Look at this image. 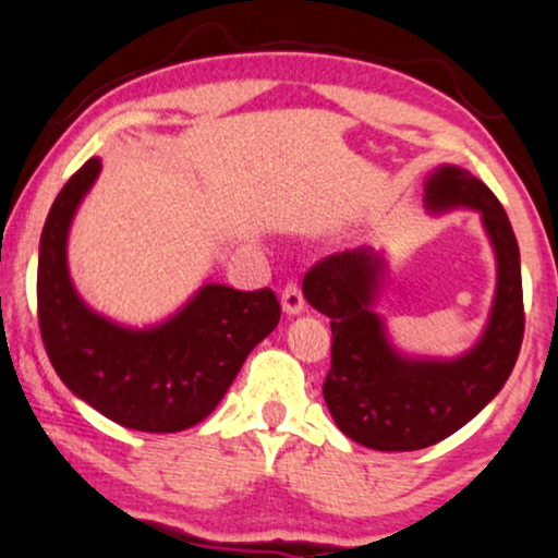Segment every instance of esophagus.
<instances>
[{"mask_svg": "<svg viewBox=\"0 0 558 558\" xmlns=\"http://www.w3.org/2000/svg\"><path fill=\"white\" fill-rule=\"evenodd\" d=\"M283 312L288 314V316H295V314H301L303 308H306V301H303V291H301V286L295 283V280H291V283H286V288H283Z\"/></svg>", "mask_w": 558, "mask_h": 558, "instance_id": "obj_1", "label": "esophagus"}]
</instances>
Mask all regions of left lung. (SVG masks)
<instances>
[{"instance_id":"obj_1","label":"left lung","mask_w":558,"mask_h":558,"mask_svg":"<svg viewBox=\"0 0 558 558\" xmlns=\"http://www.w3.org/2000/svg\"><path fill=\"white\" fill-rule=\"evenodd\" d=\"M429 210L466 206L482 214L497 255V293L474 350L456 361H420L391 348L373 303L384 257L337 252L303 278V295L331 324V368L324 401L350 440L373 450H420L446 440L497 397L525 331L520 250L502 203L466 169L446 165L425 185Z\"/></svg>"}]
</instances>
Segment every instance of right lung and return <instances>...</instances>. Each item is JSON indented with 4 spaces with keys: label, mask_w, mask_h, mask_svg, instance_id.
<instances>
[{
    "label": "right lung",
    "mask_w": 558,
    "mask_h": 558,
    "mask_svg": "<svg viewBox=\"0 0 558 558\" xmlns=\"http://www.w3.org/2000/svg\"><path fill=\"white\" fill-rule=\"evenodd\" d=\"M84 161L56 195L38 252V324L59 378L105 417L141 433H180L214 412L257 342L280 322L270 288L206 283L172 319L129 329L95 314L66 265L72 218L100 174Z\"/></svg>",
    "instance_id": "right-lung-1"
}]
</instances>
